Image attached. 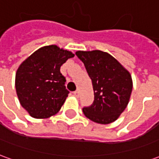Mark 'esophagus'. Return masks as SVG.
I'll use <instances>...</instances> for the list:
<instances>
[{"label":"esophagus","instance_id":"obj_1","mask_svg":"<svg viewBox=\"0 0 159 159\" xmlns=\"http://www.w3.org/2000/svg\"><path fill=\"white\" fill-rule=\"evenodd\" d=\"M73 94H74V96L75 97H78L79 96V92H78L77 90H76V91L73 92Z\"/></svg>","mask_w":159,"mask_h":159}]
</instances>
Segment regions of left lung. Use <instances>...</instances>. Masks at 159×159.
<instances>
[{
    "label": "left lung",
    "mask_w": 159,
    "mask_h": 159,
    "mask_svg": "<svg viewBox=\"0 0 159 159\" xmlns=\"http://www.w3.org/2000/svg\"><path fill=\"white\" fill-rule=\"evenodd\" d=\"M92 80L94 100L83 111L89 119L100 124L116 121L129 104L133 89L130 73L108 52L100 50L77 51Z\"/></svg>",
    "instance_id": "obj_1"
}]
</instances>
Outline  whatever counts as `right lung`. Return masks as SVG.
Returning a JSON list of instances; mask_svg holds the SVG:
<instances>
[{
    "label": "right lung",
    "mask_w": 159,
    "mask_h": 159,
    "mask_svg": "<svg viewBox=\"0 0 159 159\" xmlns=\"http://www.w3.org/2000/svg\"><path fill=\"white\" fill-rule=\"evenodd\" d=\"M72 52L56 45L42 47L19 66L15 88L19 102L32 117L48 118L55 115L69 94L60 67Z\"/></svg>",
    "instance_id": "right-lung-1"
}]
</instances>
